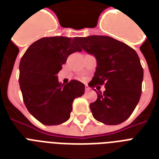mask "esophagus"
I'll return each mask as SVG.
<instances>
[{"instance_id":"obj_1","label":"esophagus","mask_w":159,"mask_h":159,"mask_svg":"<svg viewBox=\"0 0 159 159\" xmlns=\"http://www.w3.org/2000/svg\"><path fill=\"white\" fill-rule=\"evenodd\" d=\"M90 87H88V86H87V85H86V87H85V91H86V92H89L90 91Z\"/></svg>"}]
</instances>
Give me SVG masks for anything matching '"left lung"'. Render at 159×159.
I'll return each mask as SVG.
<instances>
[{
    "label": "left lung",
    "instance_id": "1",
    "mask_svg": "<svg viewBox=\"0 0 159 159\" xmlns=\"http://www.w3.org/2000/svg\"><path fill=\"white\" fill-rule=\"evenodd\" d=\"M83 50L95 56L97 68L90 87L105 85L90 104L92 116L108 125L126 120L139 103L142 92L143 70L138 54L129 46L109 36L81 37Z\"/></svg>",
    "mask_w": 159,
    "mask_h": 159
}]
</instances>
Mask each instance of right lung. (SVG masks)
<instances>
[{"label": "right lung", "instance_id": "add662e5", "mask_svg": "<svg viewBox=\"0 0 159 159\" xmlns=\"http://www.w3.org/2000/svg\"><path fill=\"white\" fill-rule=\"evenodd\" d=\"M78 38L57 36L33 43L20 62V87L29 112L45 125H57L70 118L72 102L84 94L85 86L72 80L65 86L57 74L67 57L81 52Z\"/></svg>", "mask_w": 159, "mask_h": 159}]
</instances>
